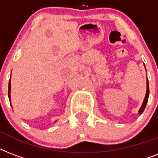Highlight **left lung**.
<instances>
[{
	"label": "left lung",
	"instance_id": "8db88e82",
	"mask_svg": "<svg viewBox=\"0 0 158 158\" xmlns=\"http://www.w3.org/2000/svg\"><path fill=\"white\" fill-rule=\"evenodd\" d=\"M148 96H149V86H148V78H147V91H146V95H145L144 100H143V102L142 106H141V107H140L139 110V115H141V114L143 112V110H144L145 107H146L148 100Z\"/></svg>",
	"mask_w": 158,
	"mask_h": 158
}]
</instances>
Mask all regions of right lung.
Here are the masks:
<instances>
[{
	"label": "right lung",
	"mask_w": 158,
	"mask_h": 158,
	"mask_svg": "<svg viewBox=\"0 0 158 158\" xmlns=\"http://www.w3.org/2000/svg\"><path fill=\"white\" fill-rule=\"evenodd\" d=\"M10 89H11V85H10V81H9V87H8V96H9L10 101Z\"/></svg>",
	"instance_id": "obj_1"
}]
</instances>
